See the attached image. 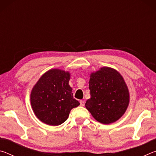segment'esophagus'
Segmentation results:
<instances>
[{"instance_id": "esophagus-1", "label": "esophagus", "mask_w": 156, "mask_h": 156, "mask_svg": "<svg viewBox=\"0 0 156 156\" xmlns=\"http://www.w3.org/2000/svg\"><path fill=\"white\" fill-rule=\"evenodd\" d=\"M80 106H82V107H84V102L83 101V100H80Z\"/></svg>"}]
</instances>
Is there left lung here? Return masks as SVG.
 Segmentation results:
<instances>
[{"mask_svg": "<svg viewBox=\"0 0 156 156\" xmlns=\"http://www.w3.org/2000/svg\"><path fill=\"white\" fill-rule=\"evenodd\" d=\"M89 86L91 98L87 100L85 107L97 121L108 125L125 113L129 94L125 80L117 71L102 67L91 73Z\"/></svg>", "mask_w": 156, "mask_h": 156, "instance_id": "obj_1", "label": "left lung"}]
</instances>
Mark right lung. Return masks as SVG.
<instances>
[{
    "label": "right lung",
    "mask_w": 156,
    "mask_h": 156,
    "mask_svg": "<svg viewBox=\"0 0 156 156\" xmlns=\"http://www.w3.org/2000/svg\"><path fill=\"white\" fill-rule=\"evenodd\" d=\"M70 75L60 69H51L41 76L31 93V104L39 120L49 125L62 124L73 108L80 103L73 98L69 85Z\"/></svg>",
    "instance_id": "add662e5"
}]
</instances>
